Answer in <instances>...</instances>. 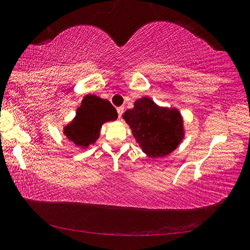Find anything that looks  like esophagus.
Here are the masks:
<instances>
[{"instance_id": "esophagus-1", "label": "esophagus", "mask_w": 250, "mask_h": 250, "mask_svg": "<svg viewBox=\"0 0 250 250\" xmlns=\"http://www.w3.org/2000/svg\"><path fill=\"white\" fill-rule=\"evenodd\" d=\"M116 109H117L118 118H122V115H123V113H124V107H123V106H120V107H117Z\"/></svg>"}]
</instances>
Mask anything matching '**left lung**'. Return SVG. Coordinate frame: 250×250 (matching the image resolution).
I'll use <instances>...</instances> for the list:
<instances>
[{"label": "left lung", "instance_id": "1", "mask_svg": "<svg viewBox=\"0 0 250 250\" xmlns=\"http://www.w3.org/2000/svg\"><path fill=\"white\" fill-rule=\"evenodd\" d=\"M123 118L148 157L158 158L173 151L185 136L183 121L177 108L160 107L149 98H142Z\"/></svg>", "mask_w": 250, "mask_h": 250}]
</instances>
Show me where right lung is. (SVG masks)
Instances as JSON below:
<instances>
[{
	"label": "right lung",
	"mask_w": 250,
	"mask_h": 250,
	"mask_svg": "<svg viewBox=\"0 0 250 250\" xmlns=\"http://www.w3.org/2000/svg\"><path fill=\"white\" fill-rule=\"evenodd\" d=\"M117 112L111 102L96 95L83 98L73 121L64 127L63 133L77 146L87 147L100 136L103 123L115 121Z\"/></svg>",
	"instance_id": "1"
}]
</instances>
